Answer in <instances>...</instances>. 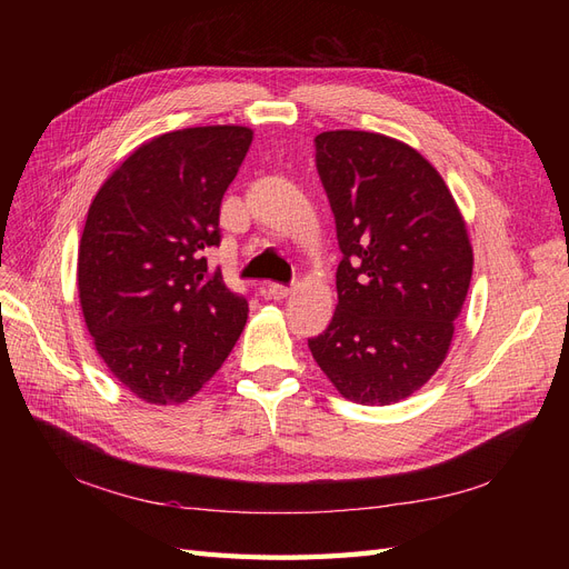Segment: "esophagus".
<instances>
[{"label": "esophagus", "mask_w": 569, "mask_h": 569, "mask_svg": "<svg viewBox=\"0 0 569 569\" xmlns=\"http://www.w3.org/2000/svg\"><path fill=\"white\" fill-rule=\"evenodd\" d=\"M263 295H266L268 299H287V297L291 295V287L272 282V284H266V287H263Z\"/></svg>", "instance_id": "1"}]
</instances>
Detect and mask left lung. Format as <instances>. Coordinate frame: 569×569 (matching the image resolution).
Here are the masks:
<instances>
[{"label":"left lung","mask_w":569,"mask_h":569,"mask_svg":"<svg viewBox=\"0 0 569 569\" xmlns=\"http://www.w3.org/2000/svg\"><path fill=\"white\" fill-rule=\"evenodd\" d=\"M341 261L337 311L308 339L316 363L349 401L389 406L443 363L472 278L462 216L416 149L363 130L316 137Z\"/></svg>","instance_id":"obj_1"}]
</instances>
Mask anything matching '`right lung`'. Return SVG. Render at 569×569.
Wrapping results in <instances>:
<instances>
[{"mask_svg": "<svg viewBox=\"0 0 569 569\" xmlns=\"http://www.w3.org/2000/svg\"><path fill=\"white\" fill-rule=\"evenodd\" d=\"M251 130L206 126L134 149L97 192L78 249L80 306L116 380L147 403H182L211 380L249 303L206 251Z\"/></svg>", "mask_w": 569, "mask_h": 569, "instance_id": "right-lung-1", "label": "right lung"}]
</instances>
